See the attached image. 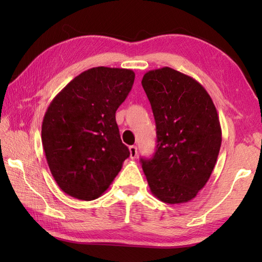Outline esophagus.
Masks as SVG:
<instances>
[{
    "label": "esophagus",
    "mask_w": 262,
    "mask_h": 262,
    "mask_svg": "<svg viewBox=\"0 0 262 262\" xmlns=\"http://www.w3.org/2000/svg\"><path fill=\"white\" fill-rule=\"evenodd\" d=\"M129 154H130V158L132 159H135L137 156V148L135 145H130L129 147Z\"/></svg>",
    "instance_id": "1"
}]
</instances>
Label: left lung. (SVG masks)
<instances>
[{
  "label": "left lung",
  "mask_w": 262,
  "mask_h": 262,
  "mask_svg": "<svg viewBox=\"0 0 262 262\" xmlns=\"http://www.w3.org/2000/svg\"><path fill=\"white\" fill-rule=\"evenodd\" d=\"M156 121L157 148L141 158L150 190L170 205L196 196L219 157L222 129L212 99L196 79L163 67L142 78Z\"/></svg>",
  "instance_id": "8db88e82"
}]
</instances>
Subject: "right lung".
I'll return each mask as SVG.
<instances>
[{"instance_id": "1", "label": "right lung", "mask_w": 262, "mask_h": 262, "mask_svg": "<svg viewBox=\"0 0 262 262\" xmlns=\"http://www.w3.org/2000/svg\"><path fill=\"white\" fill-rule=\"evenodd\" d=\"M130 69L95 67L70 81L51 101L41 141L51 173L66 194L99 198L129 157L115 112L132 90Z\"/></svg>"}]
</instances>
